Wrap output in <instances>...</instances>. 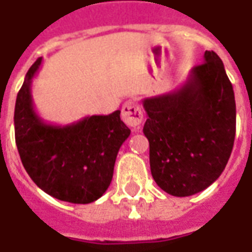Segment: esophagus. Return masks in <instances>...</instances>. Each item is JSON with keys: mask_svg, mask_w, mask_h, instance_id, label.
<instances>
[{"mask_svg": "<svg viewBox=\"0 0 252 252\" xmlns=\"http://www.w3.org/2000/svg\"><path fill=\"white\" fill-rule=\"evenodd\" d=\"M122 119L129 127L138 129L142 123V119H144V114L135 101L129 100L126 101L122 107Z\"/></svg>", "mask_w": 252, "mask_h": 252, "instance_id": "esophagus-1", "label": "esophagus"}]
</instances>
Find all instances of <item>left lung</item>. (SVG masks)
<instances>
[{"label": "left lung", "instance_id": "obj_1", "mask_svg": "<svg viewBox=\"0 0 252 252\" xmlns=\"http://www.w3.org/2000/svg\"><path fill=\"white\" fill-rule=\"evenodd\" d=\"M151 172L158 186L189 197L219 179L231 156L236 104L224 63L215 51L168 94L142 100Z\"/></svg>", "mask_w": 252, "mask_h": 252}]
</instances>
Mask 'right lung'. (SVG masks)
Here are the masks:
<instances>
[{"label": "right lung", "instance_id": "1", "mask_svg": "<svg viewBox=\"0 0 252 252\" xmlns=\"http://www.w3.org/2000/svg\"><path fill=\"white\" fill-rule=\"evenodd\" d=\"M42 58L27 72L15 106V137L21 163L39 189L60 201L91 203L110 186L119 148L130 135L121 111L58 126L35 111L31 85Z\"/></svg>", "mask_w": 252, "mask_h": 252}]
</instances>
